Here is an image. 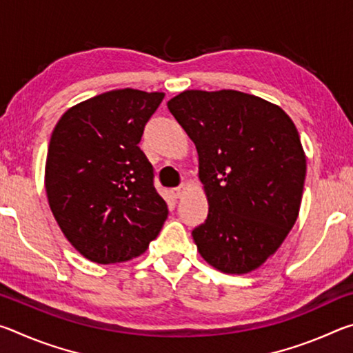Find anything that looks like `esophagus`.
I'll list each match as a JSON object with an SVG mask.
<instances>
[{
  "instance_id": "obj_1",
  "label": "esophagus",
  "mask_w": 353,
  "mask_h": 353,
  "mask_svg": "<svg viewBox=\"0 0 353 353\" xmlns=\"http://www.w3.org/2000/svg\"><path fill=\"white\" fill-rule=\"evenodd\" d=\"M187 193V185H181V187H177L172 190V194H174V198H182V196Z\"/></svg>"
}]
</instances>
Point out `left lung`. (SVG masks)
Wrapping results in <instances>:
<instances>
[{"mask_svg": "<svg viewBox=\"0 0 353 353\" xmlns=\"http://www.w3.org/2000/svg\"><path fill=\"white\" fill-rule=\"evenodd\" d=\"M168 109L196 145L208 216L193 240L208 265L248 274L277 252L301 208L307 157L283 109L236 90H185Z\"/></svg>", "mask_w": 353, "mask_h": 353, "instance_id": "1", "label": "left lung"}]
</instances>
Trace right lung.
<instances>
[{"instance_id":"right-lung-1","label":"right lung","mask_w":353,"mask_h":353,"mask_svg":"<svg viewBox=\"0 0 353 353\" xmlns=\"http://www.w3.org/2000/svg\"><path fill=\"white\" fill-rule=\"evenodd\" d=\"M162 92L119 88L82 101L52 130L45 165L48 204L77 252L98 265L146 252L168 207L139 148Z\"/></svg>"}]
</instances>
